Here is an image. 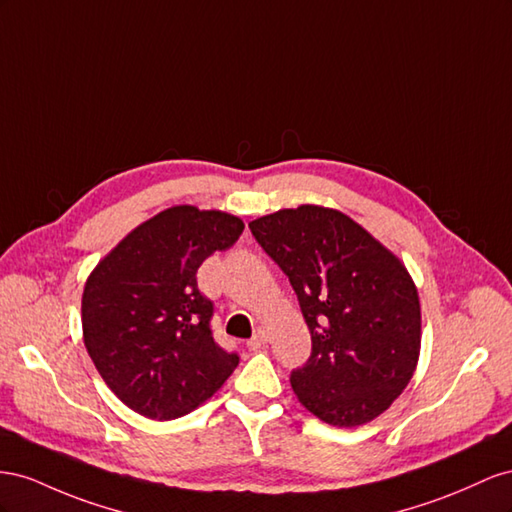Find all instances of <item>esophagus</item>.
I'll list each match as a JSON object with an SVG mask.
<instances>
[{
  "mask_svg": "<svg viewBox=\"0 0 512 512\" xmlns=\"http://www.w3.org/2000/svg\"><path fill=\"white\" fill-rule=\"evenodd\" d=\"M266 341H268L266 332H264V330H257V332L253 334V339H248L246 347H248V349H253V352H257V349H261V347L266 345Z\"/></svg>",
  "mask_w": 512,
  "mask_h": 512,
  "instance_id": "1",
  "label": "esophagus"
}]
</instances>
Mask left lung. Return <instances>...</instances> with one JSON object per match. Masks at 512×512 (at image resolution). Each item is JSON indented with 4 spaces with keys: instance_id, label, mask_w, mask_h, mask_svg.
Returning a JSON list of instances; mask_svg holds the SVG:
<instances>
[{
    "instance_id": "1",
    "label": "left lung",
    "mask_w": 512,
    "mask_h": 512,
    "mask_svg": "<svg viewBox=\"0 0 512 512\" xmlns=\"http://www.w3.org/2000/svg\"><path fill=\"white\" fill-rule=\"evenodd\" d=\"M294 287L311 356L291 371L300 403L332 427L386 412L420 354V302L405 266L343 212L300 206L248 223Z\"/></svg>"
}]
</instances>
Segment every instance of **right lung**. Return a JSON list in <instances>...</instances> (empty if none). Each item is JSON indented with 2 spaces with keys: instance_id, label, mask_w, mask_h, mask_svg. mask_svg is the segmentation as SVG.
I'll list each match as a JSON object with an SVG mask.
<instances>
[{
  "instance_id": "obj_1",
  "label": "right lung",
  "mask_w": 512,
  "mask_h": 512,
  "mask_svg": "<svg viewBox=\"0 0 512 512\" xmlns=\"http://www.w3.org/2000/svg\"><path fill=\"white\" fill-rule=\"evenodd\" d=\"M244 223L216 210L156 214L100 261L83 289V341L100 377L130 410L154 420L193 412L238 367L214 341V304L197 270L236 244Z\"/></svg>"
}]
</instances>
